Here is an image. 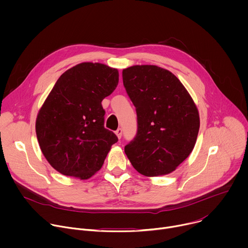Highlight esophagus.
<instances>
[{
  "label": "esophagus",
  "mask_w": 248,
  "mask_h": 248,
  "mask_svg": "<svg viewBox=\"0 0 248 248\" xmlns=\"http://www.w3.org/2000/svg\"><path fill=\"white\" fill-rule=\"evenodd\" d=\"M116 134H117V136H118V138L119 139H121V137H122V135H123V129L120 127V128H118L117 130H116Z\"/></svg>",
  "instance_id": "34e87169"
}]
</instances>
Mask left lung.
<instances>
[{
    "mask_svg": "<svg viewBox=\"0 0 248 248\" xmlns=\"http://www.w3.org/2000/svg\"><path fill=\"white\" fill-rule=\"evenodd\" d=\"M123 81L137 115V133L124 152L146 176L173 171L194 148L200 120L191 96L174 75L157 65L123 70Z\"/></svg>",
    "mask_w": 248,
    "mask_h": 248,
    "instance_id": "1",
    "label": "left lung"
}]
</instances>
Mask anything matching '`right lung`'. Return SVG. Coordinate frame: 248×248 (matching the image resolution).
<instances>
[{
  "instance_id": "add662e5",
  "label": "right lung",
  "mask_w": 248,
  "mask_h": 248,
  "mask_svg": "<svg viewBox=\"0 0 248 248\" xmlns=\"http://www.w3.org/2000/svg\"><path fill=\"white\" fill-rule=\"evenodd\" d=\"M118 83V69L99 62L78 63L57 80L35 128L43 155L59 172L87 180L103 166L118 137L104 126L102 101Z\"/></svg>"
}]
</instances>
